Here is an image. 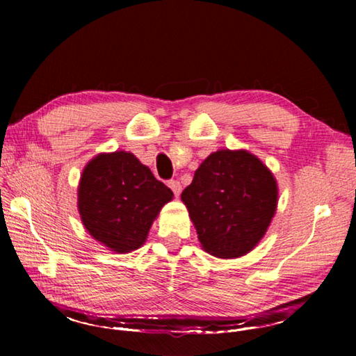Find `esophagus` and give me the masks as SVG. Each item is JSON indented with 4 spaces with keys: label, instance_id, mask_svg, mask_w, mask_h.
Returning <instances> with one entry per match:
<instances>
[{
    "label": "esophagus",
    "instance_id": "1",
    "mask_svg": "<svg viewBox=\"0 0 356 356\" xmlns=\"http://www.w3.org/2000/svg\"><path fill=\"white\" fill-rule=\"evenodd\" d=\"M168 186H170V188L172 190L174 195H176V196L180 195V190H182V185H180L179 180H170V182H168Z\"/></svg>",
    "mask_w": 356,
    "mask_h": 356
}]
</instances>
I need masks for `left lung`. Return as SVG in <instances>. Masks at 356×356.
Masks as SVG:
<instances>
[{
    "label": "left lung",
    "mask_w": 356,
    "mask_h": 356,
    "mask_svg": "<svg viewBox=\"0 0 356 356\" xmlns=\"http://www.w3.org/2000/svg\"><path fill=\"white\" fill-rule=\"evenodd\" d=\"M182 201L202 248L238 257L264 237L278 204L273 174L246 150H218L197 168Z\"/></svg>",
    "instance_id": "obj_1"
}]
</instances>
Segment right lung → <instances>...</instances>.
<instances>
[{"label":"right lung","instance_id":"1","mask_svg":"<svg viewBox=\"0 0 356 356\" xmlns=\"http://www.w3.org/2000/svg\"><path fill=\"white\" fill-rule=\"evenodd\" d=\"M171 200L172 191L134 154L122 150L89 161L78 188L84 227L118 252L140 248L160 209Z\"/></svg>","mask_w":356,"mask_h":356}]
</instances>
